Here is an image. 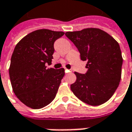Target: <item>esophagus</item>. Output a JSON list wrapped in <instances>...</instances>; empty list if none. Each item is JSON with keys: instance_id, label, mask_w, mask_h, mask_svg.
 Segmentation results:
<instances>
[{"instance_id": "1", "label": "esophagus", "mask_w": 132, "mask_h": 132, "mask_svg": "<svg viewBox=\"0 0 132 132\" xmlns=\"http://www.w3.org/2000/svg\"><path fill=\"white\" fill-rule=\"evenodd\" d=\"M70 72H71V71H70V70L65 69V73H70Z\"/></svg>"}]
</instances>
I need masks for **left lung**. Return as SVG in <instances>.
Returning a JSON list of instances; mask_svg holds the SVG:
<instances>
[{"label":"left lung","mask_w":132,"mask_h":132,"mask_svg":"<svg viewBox=\"0 0 132 132\" xmlns=\"http://www.w3.org/2000/svg\"><path fill=\"white\" fill-rule=\"evenodd\" d=\"M65 36L74 44L87 72H75L76 80L70 89L81 101L100 105L114 94L121 79L122 58L119 44L107 32L97 28L67 32Z\"/></svg>","instance_id":"8db88e82"}]
</instances>
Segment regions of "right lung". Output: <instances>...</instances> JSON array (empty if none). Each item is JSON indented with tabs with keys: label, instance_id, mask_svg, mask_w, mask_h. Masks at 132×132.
<instances>
[{
	"label": "right lung",
	"instance_id": "1",
	"mask_svg": "<svg viewBox=\"0 0 132 132\" xmlns=\"http://www.w3.org/2000/svg\"><path fill=\"white\" fill-rule=\"evenodd\" d=\"M64 34L42 29L32 32L17 44L9 70L15 94L33 109L47 105L55 97L64 69L47 68L54 53V42Z\"/></svg>",
	"mask_w": 132,
	"mask_h": 132
}]
</instances>
